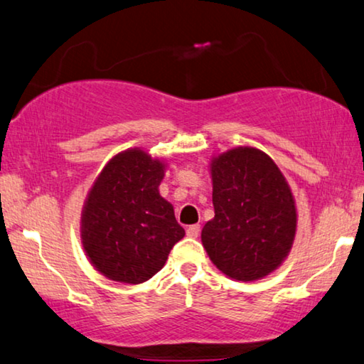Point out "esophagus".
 <instances>
[{"label": "esophagus", "mask_w": 364, "mask_h": 364, "mask_svg": "<svg viewBox=\"0 0 364 364\" xmlns=\"http://www.w3.org/2000/svg\"><path fill=\"white\" fill-rule=\"evenodd\" d=\"M200 234V225H192L187 228V236L188 237H198Z\"/></svg>", "instance_id": "esophagus-1"}]
</instances>
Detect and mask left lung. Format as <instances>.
<instances>
[{"label": "left lung", "instance_id": "obj_1", "mask_svg": "<svg viewBox=\"0 0 364 364\" xmlns=\"http://www.w3.org/2000/svg\"><path fill=\"white\" fill-rule=\"evenodd\" d=\"M215 218L201 229V244L220 272L255 282L283 264L298 225L287 178L264 151L237 146L210 163Z\"/></svg>", "mask_w": 364, "mask_h": 364}]
</instances>
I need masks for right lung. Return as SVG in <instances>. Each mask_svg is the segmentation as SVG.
Segmentation results:
<instances>
[{"label": "right lung", "mask_w": 364, "mask_h": 364, "mask_svg": "<svg viewBox=\"0 0 364 364\" xmlns=\"http://www.w3.org/2000/svg\"><path fill=\"white\" fill-rule=\"evenodd\" d=\"M167 164L141 148L115 154L89 190L81 213V244L112 282L139 284L164 267L186 231L159 193Z\"/></svg>", "instance_id": "add662e5"}]
</instances>
